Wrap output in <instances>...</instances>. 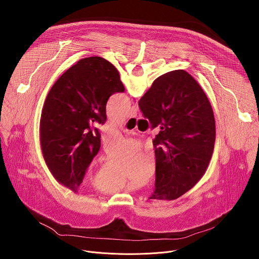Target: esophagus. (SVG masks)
I'll return each mask as SVG.
<instances>
[{"mask_svg":"<svg viewBox=\"0 0 259 259\" xmlns=\"http://www.w3.org/2000/svg\"><path fill=\"white\" fill-rule=\"evenodd\" d=\"M137 116V113H136V109L134 106H132L130 109H129V113H128V117L129 118H135Z\"/></svg>","mask_w":259,"mask_h":259,"instance_id":"obj_1","label":"esophagus"}]
</instances>
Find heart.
Returning a JSON list of instances; mask_svg holds the SVG:
<instances>
[{
  "label": "heart",
  "mask_w": 259,
  "mask_h": 259,
  "mask_svg": "<svg viewBox=\"0 0 259 259\" xmlns=\"http://www.w3.org/2000/svg\"><path fill=\"white\" fill-rule=\"evenodd\" d=\"M94 186L105 193H112L115 192L117 190H119L124 183V179H117V178H113L108 176V174H106L104 172L103 169H101L94 177Z\"/></svg>",
  "instance_id": "1"
}]
</instances>
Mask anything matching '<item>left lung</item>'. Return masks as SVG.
Returning a JSON list of instances; mask_svg holds the SVG:
<instances>
[{"label":"left lung","instance_id":"obj_1","mask_svg":"<svg viewBox=\"0 0 259 259\" xmlns=\"http://www.w3.org/2000/svg\"><path fill=\"white\" fill-rule=\"evenodd\" d=\"M117 68L102 57L79 60L49 91L40 120L44 161L61 186L77 192L85 172L100 149L94 124L106 120V102L124 92Z\"/></svg>","mask_w":259,"mask_h":259}]
</instances>
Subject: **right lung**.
<instances>
[{"label":"right lung","mask_w":259,"mask_h":259,"mask_svg":"<svg viewBox=\"0 0 259 259\" xmlns=\"http://www.w3.org/2000/svg\"><path fill=\"white\" fill-rule=\"evenodd\" d=\"M138 105L153 127L162 125L153 142L156 189L150 199L176 200L201 180L212 158L216 132L211 104L194 77L177 69L155 80Z\"/></svg>","instance_id":"add662e5"}]
</instances>
